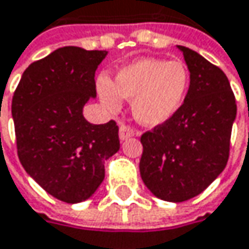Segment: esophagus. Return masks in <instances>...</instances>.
I'll return each mask as SVG.
<instances>
[{"instance_id": "1", "label": "esophagus", "mask_w": 249, "mask_h": 249, "mask_svg": "<svg viewBox=\"0 0 249 249\" xmlns=\"http://www.w3.org/2000/svg\"><path fill=\"white\" fill-rule=\"evenodd\" d=\"M134 129L129 126V125H121L120 126V138L124 141V140H128V138H131V137H134Z\"/></svg>"}]
</instances>
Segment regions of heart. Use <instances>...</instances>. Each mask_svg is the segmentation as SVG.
I'll return each instance as SVG.
<instances>
[{
  "label": "heart",
  "instance_id": "heart-1",
  "mask_svg": "<svg viewBox=\"0 0 249 249\" xmlns=\"http://www.w3.org/2000/svg\"><path fill=\"white\" fill-rule=\"evenodd\" d=\"M97 88L108 109L118 111L121 98L132 101L135 120L155 126L181 108L190 88V72L182 62L142 58L121 68L114 82L98 78Z\"/></svg>",
  "mask_w": 249,
  "mask_h": 249
}]
</instances>
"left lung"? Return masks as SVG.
<instances>
[{"instance_id":"1","label":"left lung","mask_w":249,"mask_h":249,"mask_svg":"<svg viewBox=\"0 0 249 249\" xmlns=\"http://www.w3.org/2000/svg\"><path fill=\"white\" fill-rule=\"evenodd\" d=\"M190 70V88L181 108L164 124L141 135L140 172L155 196L182 202L204 191L230 158L235 95L224 71L178 45Z\"/></svg>"}]
</instances>
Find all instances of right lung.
Segmentation results:
<instances>
[{
	"mask_svg": "<svg viewBox=\"0 0 249 249\" xmlns=\"http://www.w3.org/2000/svg\"><path fill=\"white\" fill-rule=\"evenodd\" d=\"M105 55L58 48L24 71L12 97L18 158L62 202L88 199L104 181V162L120 149L114 120L94 125L82 115V107L97 95L95 71Z\"/></svg>",
	"mask_w": 249,
	"mask_h": 249,
	"instance_id": "1",
	"label": "right lung"
}]
</instances>
